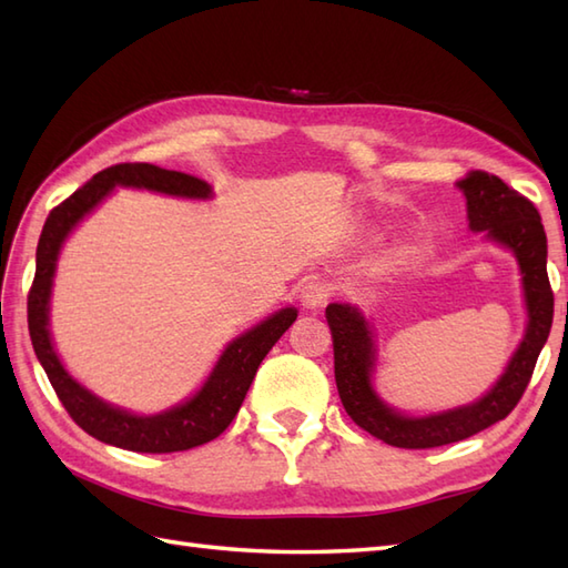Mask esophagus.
<instances>
[{"label":"esophagus","instance_id":"obj_1","mask_svg":"<svg viewBox=\"0 0 568 568\" xmlns=\"http://www.w3.org/2000/svg\"><path fill=\"white\" fill-rule=\"evenodd\" d=\"M329 295H332V287L324 281H317V277H312V281H307L303 287H300V303H303L307 310L324 307L327 305Z\"/></svg>","mask_w":568,"mask_h":568}]
</instances>
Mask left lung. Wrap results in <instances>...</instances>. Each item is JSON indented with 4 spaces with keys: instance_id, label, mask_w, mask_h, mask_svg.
I'll use <instances>...</instances> for the list:
<instances>
[{
    "instance_id": "8db88e82",
    "label": "left lung",
    "mask_w": 568,
    "mask_h": 568,
    "mask_svg": "<svg viewBox=\"0 0 568 568\" xmlns=\"http://www.w3.org/2000/svg\"><path fill=\"white\" fill-rule=\"evenodd\" d=\"M466 197V220L474 234L513 253L520 271L525 332L498 381L476 397L429 415H409L383 400L376 388L378 334L364 312L348 303L327 305L334 339V378L344 409L361 429L400 449H429L462 442L470 434L505 419L520 400L541 346L547 344L554 317V295L547 277V234L535 204L517 195L500 178L474 171L458 180Z\"/></svg>"
}]
</instances>
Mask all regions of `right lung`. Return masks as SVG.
I'll return each mask as SVG.
<instances>
[{"label": "right lung", "mask_w": 568, "mask_h": 568, "mask_svg": "<svg viewBox=\"0 0 568 568\" xmlns=\"http://www.w3.org/2000/svg\"><path fill=\"white\" fill-rule=\"evenodd\" d=\"M116 187L149 190L168 197L212 200L214 190L204 180L165 171L151 163L112 165L88 180L78 192L48 214L36 248V277L29 293V334L33 352L51 381L60 403L70 417L94 439L141 454H171L207 444L232 425L241 403L251 388L253 376L265 354L297 320V307L273 312L244 334L234 336L214 361L210 376L183 403L161 413L141 415L126 407L106 403L104 397L82 385L60 361L51 334V295L58 258L70 234L112 195Z\"/></svg>", "instance_id": "right-lung-1"}]
</instances>
